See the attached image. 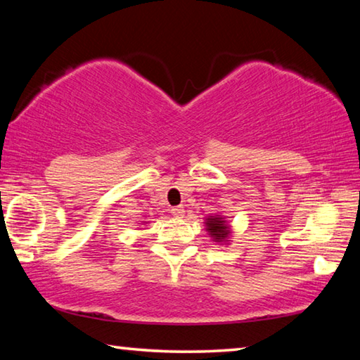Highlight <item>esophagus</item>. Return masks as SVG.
Instances as JSON below:
<instances>
[{
  "mask_svg": "<svg viewBox=\"0 0 360 360\" xmlns=\"http://www.w3.org/2000/svg\"><path fill=\"white\" fill-rule=\"evenodd\" d=\"M172 214L176 217L184 216V208H182V206H176V208H172Z\"/></svg>",
  "mask_w": 360,
  "mask_h": 360,
  "instance_id": "esophagus-1",
  "label": "esophagus"
}]
</instances>
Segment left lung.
Instances as JSON below:
<instances>
[{
  "label": "left lung",
  "mask_w": 360,
  "mask_h": 360,
  "mask_svg": "<svg viewBox=\"0 0 360 360\" xmlns=\"http://www.w3.org/2000/svg\"><path fill=\"white\" fill-rule=\"evenodd\" d=\"M205 227H206V231H208V235L212 238V241L219 243V245H229L230 236H231V229L222 214H212L206 217Z\"/></svg>",
  "instance_id": "obj_1"
}]
</instances>
